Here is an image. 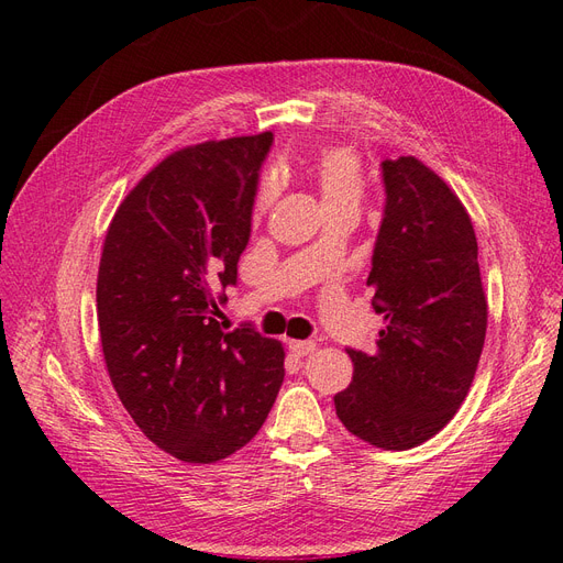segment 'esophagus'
I'll list each match as a JSON object with an SVG mask.
<instances>
[{
  "mask_svg": "<svg viewBox=\"0 0 563 563\" xmlns=\"http://www.w3.org/2000/svg\"><path fill=\"white\" fill-rule=\"evenodd\" d=\"M288 347H291V352L296 356H310L317 350V343H314V340H291Z\"/></svg>",
  "mask_w": 563,
  "mask_h": 563,
  "instance_id": "obj_1",
  "label": "esophagus"
}]
</instances>
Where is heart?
I'll return each instance as SVG.
<instances>
[{
  "label": "heart",
  "mask_w": 563,
  "mask_h": 563,
  "mask_svg": "<svg viewBox=\"0 0 563 563\" xmlns=\"http://www.w3.org/2000/svg\"><path fill=\"white\" fill-rule=\"evenodd\" d=\"M312 183L319 192L321 207H343V203H352L360 207L364 197V176L360 159H356L350 150L331 147L323 150L314 159L310 168ZM279 192V183L275 176H267L261 183L258 190V211H265L272 201H275Z\"/></svg>",
  "instance_id": "obj_1"
}]
</instances>
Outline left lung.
Returning <instances> with one entry per match:
<instances>
[{"label":"left lung","instance_id":"obj_1","mask_svg":"<svg viewBox=\"0 0 563 563\" xmlns=\"http://www.w3.org/2000/svg\"><path fill=\"white\" fill-rule=\"evenodd\" d=\"M380 166L385 209L366 284L385 329L373 354L347 347L354 376L333 401L354 437L406 451L465 401L488 312L472 220L451 187L416 157Z\"/></svg>","mask_w":563,"mask_h":563}]
</instances>
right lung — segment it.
<instances>
[{"instance_id":"add662e5","label":"right lung","mask_w":563,"mask_h":563,"mask_svg":"<svg viewBox=\"0 0 563 563\" xmlns=\"http://www.w3.org/2000/svg\"><path fill=\"white\" fill-rule=\"evenodd\" d=\"M272 141L267 131L174 152L119 203L100 255L110 380L141 432L185 463L246 446L284 383L279 340L216 319L236 284Z\"/></svg>"}]
</instances>
